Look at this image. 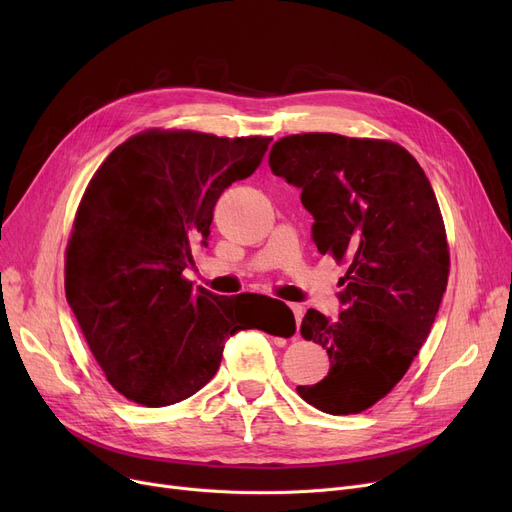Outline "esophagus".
Wrapping results in <instances>:
<instances>
[{"instance_id":"1","label":"esophagus","mask_w":512,"mask_h":512,"mask_svg":"<svg viewBox=\"0 0 512 512\" xmlns=\"http://www.w3.org/2000/svg\"><path fill=\"white\" fill-rule=\"evenodd\" d=\"M290 309H292V313H294V319H297V334H299V326H301V319H303V315H305V307H301V305H290Z\"/></svg>"}]
</instances>
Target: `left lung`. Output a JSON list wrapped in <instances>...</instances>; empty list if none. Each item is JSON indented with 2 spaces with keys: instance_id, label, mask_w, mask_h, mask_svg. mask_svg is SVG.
Wrapping results in <instances>:
<instances>
[{
  "instance_id": "left-lung-1",
  "label": "left lung",
  "mask_w": 512,
  "mask_h": 512,
  "mask_svg": "<svg viewBox=\"0 0 512 512\" xmlns=\"http://www.w3.org/2000/svg\"><path fill=\"white\" fill-rule=\"evenodd\" d=\"M270 168L301 188L317 251L346 265L338 319L309 309L301 324L303 338L328 351L330 373L297 392L330 415L363 413L411 367L448 284L434 188L398 143L334 132L276 141Z\"/></svg>"
}]
</instances>
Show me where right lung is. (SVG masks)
Returning <instances> with one entry per match:
<instances>
[{
  "instance_id": "obj_1",
  "label": "right lung",
  "mask_w": 512,
  "mask_h": 512,
  "mask_svg": "<svg viewBox=\"0 0 512 512\" xmlns=\"http://www.w3.org/2000/svg\"><path fill=\"white\" fill-rule=\"evenodd\" d=\"M270 141L149 128L87 184L66 247V299L105 380L137 405L168 407L199 392L238 330L294 334L284 303L261 324L257 303L276 299L218 297L182 276L209 236L215 201L257 170Z\"/></svg>"
}]
</instances>
